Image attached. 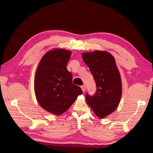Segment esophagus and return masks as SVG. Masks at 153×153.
Returning <instances> with one entry per match:
<instances>
[{
	"label": "esophagus",
	"instance_id": "1",
	"mask_svg": "<svg viewBox=\"0 0 153 153\" xmlns=\"http://www.w3.org/2000/svg\"><path fill=\"white\" fill-rule=\"evenodd\" d=\"M80 87H81V88H82V91L84 92V91H85V90H86V86H85V85H82V86H81Z\"/></svg>",
	"mask_w": 153,
	"mask_h": 153
}]
</instances>
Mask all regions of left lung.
Segmentation results:
<instances>
[{
	"instance_id": "left-lung-1",
	"label": "left lung",
	"mask_w": 153,
	"mask_h": 153,
	"mask_svg": "<svg viewBox=\"0 0 153 153\" xmlns=\"http://www.w3.org/2000/svg\"><path fill=\"white\" fill-rule=\"evenodd\" d=\"M82 58L96 83L94 96L86 94V100L100 118L110 115L118 106L122 96V82L114 57L108 52L83 53Z\"/></svg>"
}]
</instances>
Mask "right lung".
<instances>
[{
    "label": "right lung",
    "instance_id": "add662e5",
    "mask_svg": "<svg viewBox=\"0 0 153 153\" xmlns=\"http://www.w3.org/2000/svg\"><path fill=\"white\" fill-rule=\"evenodd\" d=\"M71 54L63 49L48 51L42 57L36 73L34 91L38 103L57 116L66 111L83 93L72 83V74L67 68Z\"/></svg>",
    "mask_w": 153,
    "mask_h": 153
}]
</instances>
